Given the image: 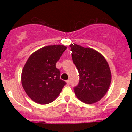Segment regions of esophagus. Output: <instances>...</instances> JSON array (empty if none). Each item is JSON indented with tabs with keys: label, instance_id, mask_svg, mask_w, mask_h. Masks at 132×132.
I'll return each mask as SVG.
<instances>
[{
	"label": "esophagus",
	"instance_id": "esophagus-1",
	"mask_svg": "<svg viewBox=\"0 0 132 132\" xmlns=\"http://www.w3.org/2000/svg\"><path fill=\"white\" fill-rule=\"evenodd\" d=\"M66 84H68V85H69V84H70V80H69V79L67 80V81H66Z\"/></svg>",
	"mask_w": 132,
	"mask_h": 132
}]
</instances>
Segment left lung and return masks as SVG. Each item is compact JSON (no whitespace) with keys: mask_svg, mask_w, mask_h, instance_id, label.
<instances>
[{"mask_svg":"<svg viewBox=\"0 0 132 132\" xmlns=\"http://www.w3.org/2000/svg\"><path fill=\"white\" fill-rule=\"evenodd\" d=\"M74 64L79 74V82L74 88L77 97L92 104L100 101L110 87L112 79L108 63L97 51L76 44L69 45Z\"/></svg>","mask_w":132,"mask_h":132,"instance_id":"obj_1","label":"left lung"}]
</instances>
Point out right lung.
<instances>
[{"instance_id":"obj_1","label":"right lung","mask_w":132,"mask_h":132,"mask_svg":"<svg viewBox=\"0 0 132 132\" xmlns=\"http://www.w3.org/2000/svg\"><path fill=\"white\" fill-rule=\"evenodd\" d=\"M67 47L63 45L44 46L30 55L21 76L23 88L28 96L40 104L52 102L58 97L66 82L60 79L56 67Z\"/></svg>"}]
</instances>
